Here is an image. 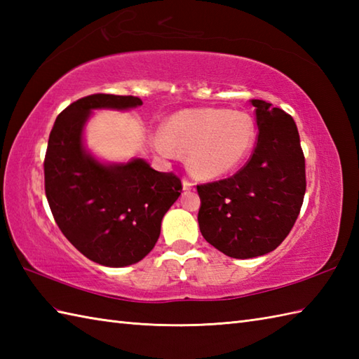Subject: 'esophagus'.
<instances>
[{
    "instance_id": "34e87169",
    "label": "esophagus",
    "mask_w": 359,
    "mask_h": 359,
    "mask_svg": "<svg viewBox=\"0 0 359 359\" xmlns=\"http://www.w3.org/2000/svg\"><path fill=\"white\" fill-rule=\"evenodd\" d=\"M182 187H184V191H191V189L194 188V184L193 182H189L188 179H184L182 180Z\"/></svg>"
}]
</instances>
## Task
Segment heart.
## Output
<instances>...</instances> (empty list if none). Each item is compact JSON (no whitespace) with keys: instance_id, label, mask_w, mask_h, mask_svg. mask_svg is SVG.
<instances>
[{"instance_id":"obj_1","label":"heart","mask_w":359,"mask_h":359,"mask_svg":"<svg viewBox=\"0 0 359 359\" xmlns=\"http://www.w3.org/2000/svg\"><path fill=\"white\" fill-rule=\"evenodd\" d=\"M255 121L247 112L219 108L175 112L154 134V147L165 157L188 151V168L196 177L212 180L239 168L255 147Z\"/></svg>"}]
</instances>
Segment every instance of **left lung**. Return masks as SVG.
Returning <instances> with one entry per match:
<instances>
[{
	"mask_svg": "<svg viewBox=\"0 0 359 359\" xmlns=\"http://www.w3.org/2000/svg\"><path fill=\"white\" fill-rule=\"evenodd\" d=\"M251 104L259 131L253 156L233 177L197 187L202 236L234 259L278 248L306 194V158L294 120L264 100Z\"/></svg>",
	"mask_w": 359,
	"mask_h": 359,
	"instance_id": "obj_1",
	"label": "left lung"
}]
</instances>
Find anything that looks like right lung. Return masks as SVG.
Masks as SVG:
<instances>
[{
	"instance_id": "add662e5",
	"label": "right lung",
	"mask_w": 359,
	"mask_h": 359,
	"mask_svg": "<svg viewBox=\"0 0 359 359\" xmlns=\"http://www.w3.org/2000/svg\"><path fill=\"white\" fill-rule=\"evenodd\" d=\"M139 97L94 94L60 114L44 158V188L53 219L72 245L90 261L120 269L137 264L154 248L166 211L182 184L140 157L102 162L85 147L93 111H128Z\"/></svg>"
}]
</instances>
